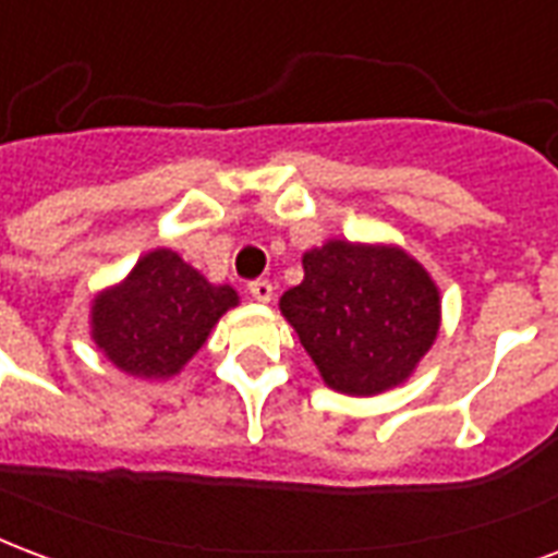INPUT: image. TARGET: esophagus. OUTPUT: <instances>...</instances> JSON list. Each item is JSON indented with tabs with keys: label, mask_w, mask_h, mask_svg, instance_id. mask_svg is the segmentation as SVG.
Listing matches in <instances>:
<instances>
[{
	"label": "esophagus",
	"mask_w": 558,
	"mask_h": 558,
	"mask_svg": "<svg viewBox=\"0 0 558 558\" xmlns=\"http://www.w3.org/2000/svg\"><path fill=\"white\" fill-rule=\"evenodd\" d=\"M247 290H251V299L263 301V304H268V301H271V295H275V287H271L268 280H254Z\"/></svg>",
	"instance_id": "34e87169"
}]
</instances>
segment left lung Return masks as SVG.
<instances>
[{"mask_svg":"<svg viewBox=\"0 0 558 558\" xmlns=\"http://www.w3.org/2000/svg\"><path fill=\"white\" fill-rule=\"evenodd\" d=\"M304 280L283 292L280 313L299 333L322 381L349 396L402 384L440 328V292L396 245L331 239L304 257Z\"/></svg>","mask_w":558,"mask_h":558,"instance_id":"left-lung-1","label":"left lung"}]
</instances>
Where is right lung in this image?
<instances>
[{"label": "right lung", "instance_id": "right-lung-1", "mask_svg": "<svg viewBox=\"0 0 558 558\" xmlns=\"http://www.w3.org/2000/svg\"><path fill=\"white\" fill-rule=\"evenodd\" d=\"M239 295L216 287L168 247L144 254L90 304V337L121 373L171 378L195 357Z\"/></svg>", "mask_w": 558, "mask_h": 558}]
</instances>
